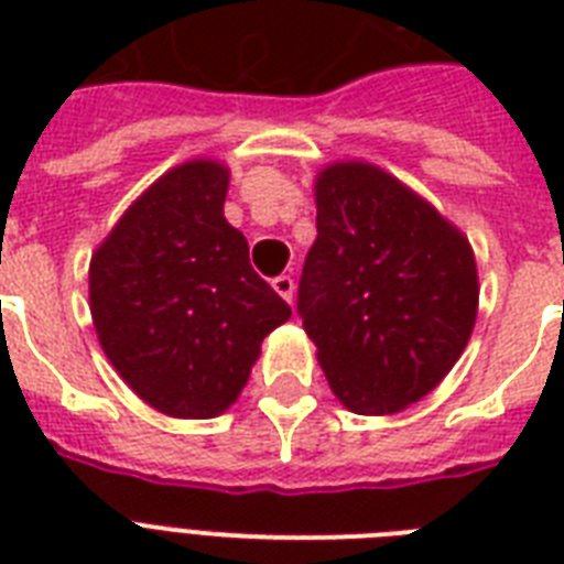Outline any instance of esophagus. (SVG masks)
Instances as JSON below:
<instances>
[{
	"mask_svg": "<svg viewBox=\"0 0 564 564\" xmlns=\"http://www.w3.org/2000/svg\"><path fill=\"white\" fill-rule=\"evenodd\" d=\"M272 286L283 301H290L292 304V295H295V281H292L290 274H278V278L272 281Z\"/></svg>",
	"mask_w": 564,
	"mask_h": 564,
	"instance_id": "obj_1",
	"label": "esophagus"
}]
</instances>
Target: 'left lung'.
I'll return each mask as SVG.
<instances>
[{
	"label": "left lung",
	"mask_w": 564,
	"mask_h": 564,
	"mask_svg": "<svg viewBox=\"0 0 564 564\" xmlns=\"http://www.w3.org/2000/svg\"><path fill=\"white\" fill-rule=\"evenodd\" d=\"M318 237L304 260L299 316L334 394L360 415L421 401L454 369L477 318L468 239L371 163L316 178Z\"/></svg>",
	"instance_id": "1"
}]
</instances>
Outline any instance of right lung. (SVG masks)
Here are the masks:
<instances>
[{"label": "right lung", "instance_id": "right-lung-1", "mask_svg": "<svg viewBox=\"0 0 564 564\" xmlns=\"http://www.w3.org/2000/svg\"><path fill=\"white\" fill-rule=\"evenodd\" d=\"M228 170L175 166L145 189L90 260V313L119 377L172 419L237 401L260 343L292 316L225 219Z\"/></svg>", "mask_w": 564, "mask_h": 564}]
</instances>
